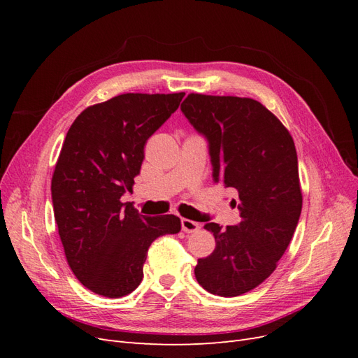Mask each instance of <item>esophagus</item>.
Listing matches in <instances>:
<instances>
[{"instance_id": "34e87169", "label": "esophagus", "mask_w": 358, "mask_h": 358, "mask_svg": "<svg viewBox=\"0 0 358 358\" xmlns=\"http://www.w3.org/2000/svg\"><path fill=\"white\" fill-rule=\"evenodd\" d=\"M180 224H182V230L185 233H196L200 229V224L196 221H191V220L182 218Z\"/></svg>"}]
</instances>
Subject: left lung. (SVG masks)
I'll return each mask as SVG.
<instances>
[{
	"mask_svg": "<svg viewBox=\"0 0 358 358\" xmlns=\"http://www.w3.org/2000/svg\"><path fill=\"white\" fill-rule=\"evenodd\" d=\"M182 113L209 143L212 178L231 189L241 222L213 233L215 251L194 268L212 294L236 297L273 273L301 213L297 152L288 129L252 99L189 94Z\"/></svg>",
	"mask_w": 358,
	"mask_h": 358,
	"instance_id": "left-lung-1",
	"label": "left lung"
}]
</instances>
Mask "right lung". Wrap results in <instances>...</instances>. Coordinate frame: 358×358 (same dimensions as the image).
Here are the masks:
<instances>
[{
    "mask_svg": "<svg viewBox=\"0 0 358 358\" xmlns=\"http://www.w3.org/2000/svg\"><path fill=\"white\" fill-rule=\"evenodd\" d=\"M185 92L122 94L85 109L71 124L52 178L58 233L73 273L95 294L133 292L157 237L180 231L175 215L145 216L122 203L133 191L145 143Z\"/></svg>",
    "mask_w": 358,
    "mask_h": 358,
    "instance_id": "right-lung-1",
    "label": "right lung"
}]
</instances>
